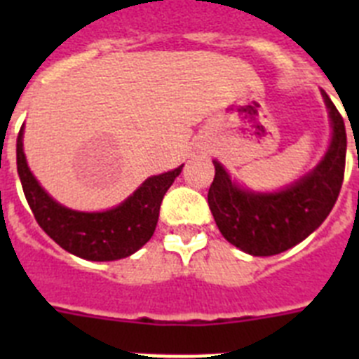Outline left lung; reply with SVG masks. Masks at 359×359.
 Returning a JSON list of instances; mask_svg holds the SVG:
<instances>
[{
	"instance_id": "obj_1",
	"label": "left lung",
	"mask_w": 359,
	"mask_h": 359,
	"mask_svg": "<svg viewBox=\"0 0 359 359\" xmlns=\"http://www.w3.org/2000/svg\"><path fill=\"white\" fill-rule=\"evenodd\" d=\"M332 138L315 169L278 192L243 189L214 161L215 176L208 189V207L224 239L255 257L277 255L293 248L325 221L334 207L345 172L347 133L341 115L322 91Z\"/></svg>"
}]
</instances>
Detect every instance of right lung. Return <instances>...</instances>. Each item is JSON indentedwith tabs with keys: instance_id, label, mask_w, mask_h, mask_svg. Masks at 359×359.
Segmentation results:
<instances>
[{
	"instance_id": "1",
	"label": "right lung",
	"mask_w": 359,
	"mask_h": 359,
	"mask_svg": "<svg viewBox=\"0 0 359 359\" xmlns=\"http://www.w3.org/2000/svg\"><path fill=\"white\" fill-rule=\"evenodd\" d=\"M18 174L34 217L61 248L86 261H116L133 255L156 230L165 192L182 167L147 177L118 207L106 212H79L52 199L37 183L23 152V128L18 135Z\"/></svg>"
}]
</instances>
